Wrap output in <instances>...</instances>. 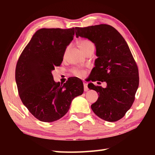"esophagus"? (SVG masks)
Wrapping results in <instances>:
<instances>
[{"mask_svg":"<svg viewBox=\"0 0 155 155\" xmlns=\"http://www.w3.org/2000/svg\"><path fill=\"white\" fill-rule=\"evenodd\" d=\"M83 85H84V91L85 92H87L88 90V83L86 82H83Z\"/></svg>","mask_w":155,"mask_h":155,"instance_id":"1","label":"esophagus"}]
</instances>
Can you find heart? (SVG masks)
<instances>
[{
    "mask_svg": "<svg viewBox=\"0 0 155 155\" xmlns=\"http://www.w3.org/2000/svg\"><path fill=\"white\" fill-rule=\"evenodd\" d=\"M79 46H80V48L81 49V50L83 51L84 53L86 52V51L89 48H91V46H94L93 43L91 41H89L88 39H83L81 41H80L79 42ZM69 46H67V48H65L64 51V55H65L67 54V51L68 50ZM72 72L76 76H79V77H83L85 75V71L83 70L82 69H79L78 68H74L72 70Z\"/></svg>",
    "mask_w": 155,
    "mask_h": 155,
    "instance_id": "heart-1",
    "label": "heart"
}]
</instances>
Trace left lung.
<instances>
[{"label": "left lung", "instance_id": "8db88e82", "mask_svg": "<svg viewBox=\"0 0 155 155\" xmlns=\"http://www.w3.org/2000/svg\"><path fill=\"white\" fill-rule=\"evenodd\" d=\"M76 37H82L95 44V67L90 79L105 81L106 88L89 83L96 91L97 100L91 105L93 112L107 121H116L125 116L132 106L139 85L138 68L126 41L114 27L99 25L76 27Z\"/></svg>", "mask_w": 155, "mask_h": 155}]
</instances>
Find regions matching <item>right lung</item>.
<instances>
[{"mask_svg":"<svg viewBox=\"0 0 155 155\" xmlns=\"http://www.w3.org/2000/svg\"><path fill=\"white\" fill-rule=\"evenodd\" d=\"M75 28H42L37 31L22 51L15 68L18 95L30 113L44 122L66 114L74 97L81 95L82 81L68 79L61 85L51 71L63 61L64 51L73 40Z\"/></svg>","mask_w":155,"mask_h":155,"instance_id":"obj_1","label":"right lung"}]
</instances>
